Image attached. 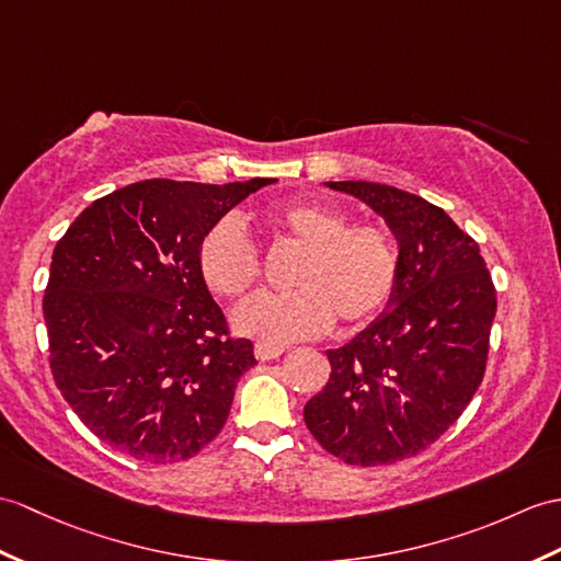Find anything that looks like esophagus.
<instances>
[{"instance_id":"obj_1","label":"esophagus","mask_w":561,"mask_h":561,"mask_svg":"<svg viewBox=\"0 0 561 561\" xmlns=\"http://www.w3.org/2000/svg\"><path fill=\"white\" fill-rule=\"evenodd\" d=\"M284 354L279 346H267V344H255V358L257 360H277Z\"/></svg>"}]
</instances>
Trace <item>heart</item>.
Returning <instances> with one entry per match:
<instances>
[{
  "instance_id": "b5f03b06",
  "label": "heart",
  "mask_w": 561,
  "mask_h": 561,
  "mask_svg": "<svg viewBox=\"0 0 561 561\" xmlns=\"http://www.w3.org/2000/svg\"><path fill=\"white\" fill-rule=\"evenodd\" d=\"M267 221L306 251L294 272V294H263L233 310V330L260 344L282 346L324 334L334 318L363 328L392 301L399 249L382 225H352L336 207L298 201L275 207ZM201 275L213 291L241 298L260 279V255L237 215L219 217L198 245Z\"/></svg>"
}]
</instances>
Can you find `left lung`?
<instances>
[{
	"label": "left lung",
	"instance_id": "left-lung-1",
	"mask_svg": "<svg viewBox=\"0 0 561 561\" xmlns=\"http://www.w3.org/2000/svg\"><path fill=\"white\" fill-rule=\"evenodd\" d=\"M324 186L366 203L399 245V282L366 330L330 348V380L304 409L322 449L351 466L415 457L457 423L483 382L497 294L442 207L370 181Z\"/></svg>",
	"mask_w": 561,
	"mask_h": 561
}]
</instances>
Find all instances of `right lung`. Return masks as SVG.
<instances>
[{"instance_id":"1","label":"right lung","mask_w":561,"mask_h":561,"mask_svg":"<svg viewBox=\"0 0 561 561\" xmlns=\"http://www.w3.org/2000/svg\"><path fill=\"white\" fill-rule=\"evenodd\" d=\"M277 179H148L90 203L51 253L43 312L61 397L104 445L150 463L225 427L253 342L229 336L198 265L203 233Z\"/></svg>"}]
</instances>
